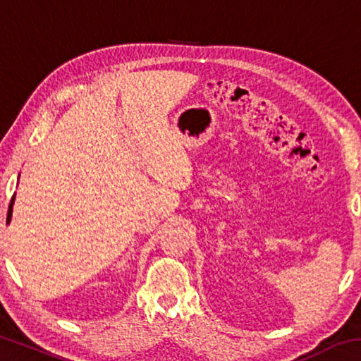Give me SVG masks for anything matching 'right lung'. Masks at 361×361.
I'll list each match as a JSON object with an SVG mask.
<instances>
[{
	"instance_id": "obj_1",
	"label": "right lung",
	"mask_w": 361,
	"mask_h": 361,
	"mask_svg": "<svg viewBox=\"0 0 361 361\" xmlns=\"http://www.w3.org/2000/svg\"><path fill=\"white\" fill-rule=\"evenodd\" d=\"M19 176H20V175H19ZM14 200H16V194L12 195L11 204H9V209H8V219H6V221H8V224L11 223V218H12V207H14Z\"/></svg>"
}]
</instances>
